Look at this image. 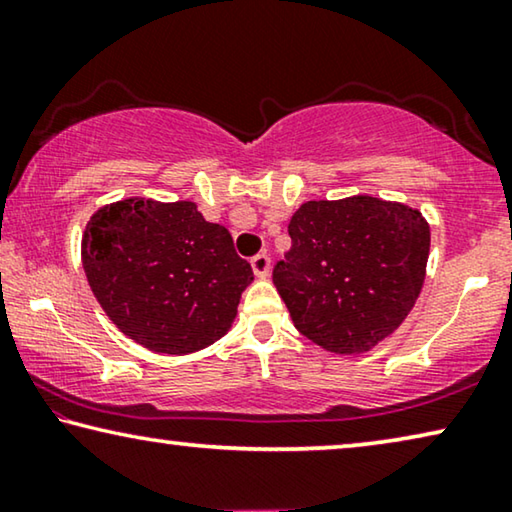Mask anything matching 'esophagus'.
Masks as SVG:
<instances>
[{
	"label": "esophagus",
	"mask_w": 512,
	"mask_h": 512,
	"mask_svg": "<svg viewBox=\"0 0 512 512\" xmlns=\"http://www.w3.org/2000/svg\"><path fill=\"white\" fill-rule=\"evenodd\" d=\"M250 266H253L257 278H266V276H269V271H271V259L266 253H259V255L250 259Z\"/></svg>",
	"instance_id": "34e87169"
}]
</instances>
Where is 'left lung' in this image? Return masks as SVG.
<instances>
[{
  "label": "left lung",
  "mask_w": 512,
  "mask_h": 512,
  "mask_svg": "<svg viewBox=\"0 0 512 512\" xmlns=\"http://www.w3.org/2000/svg\"><path fill=\"white\" fill-rule=\"evenodd\" d=\"M273 285L296 329L333 354H363L407 319L425 282L430 225L372 195L301 204Z\"/></svg>",
  "instance_id": "8db88e82"
}]
</instances>
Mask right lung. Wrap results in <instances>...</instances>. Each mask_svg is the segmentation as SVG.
Segmentation results:
<instances>
[{
    "label": "right lung",
    "instance_id": "right-lung-1",
    "mask_svg": "<svg viewBox=\"0 0 512 512\" xmlns=\"http://www.w3.org/2000/svg\"><path fill=\"white\" fill-rule=\"evenodd\" d=\"M82 269L117 329L156 354H193L230 331L255 280L232 234L195 202L105 204L82 234Z\"/></svg>",
    "mask_w": 512,
    "mask_h": 512
}]
</instances>
